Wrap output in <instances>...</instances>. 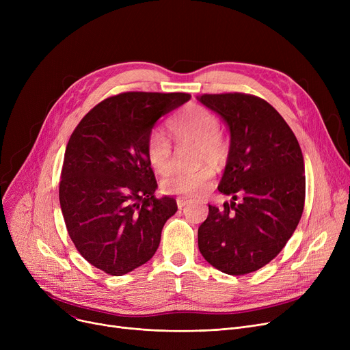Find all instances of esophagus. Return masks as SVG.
<instances>
[{
    "instance_id": "esophagus-1",
    "label": "esophagus",
    "mask_w": 350,
    "mask_h": 350,
    "mask_svg": "<svg viewBox=\"0 0 350 350\" xmlns=\"http://www.w3.org/2000/svg\"><path fill=\"white\" fill-rule=\"evenodd\" d=\"M176 203H177V207L181 210L183 207H186L189 203H190V200H187V198H181V197H178L177 200H176Z\"/></svg>"
}]
</instances>
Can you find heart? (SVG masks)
<instances>
[{
	"label": "heart",
	"instance_id": "b5f03b06",
	"mask_svg": "<svg viewBox=\"0 0 350 350\" xmlns=\"http://www.w3.org/2000/svg\"><path fill=\"white\" fill-rule=\"evenodd\" d=\"M219 123L215 115L204 106L189 105L170 120L169 132L178 143H194L196 164L219 165L226 159V143L218 133ZM146 156L152 169L165 174L173 167L172 144L163 133L152 132L146 142ZM214 174L208 167L194 172H174L161 181L165 194L185 198H198L213 187Z\"/></svg>",
	"mask_w": 350,
	"mask_h": 350
}]
</instances>
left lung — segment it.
Here are the masks:
<instances>
[{
	"label": "left lung",
	"mask_w": 350,
	"mask_h": 350,
	"mask_svg": "<svg viewBox=\"0 0 350 350\" xmlns=\"http://www.w3.org/2000/svg\"><path fill=\"white\" fill-rule=\"evenodd\" d=\"M230 131V152L218 191L224 208L208 206L198 227V250L228 275L267 265L295 231L305 203V165L299 143L268 102L245 94L201 95ZM238 195L241 204L234 203Z\"/></svg>",
	"instance_id": "1"
}]
</instances>
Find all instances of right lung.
<instances>
[{"label": "right lung", "mask_w": 350, "mask_h": 350, "mask_svg": "<svg viewBox=\"0 0 350 350\" xmlns=\"http://www.w3.org/2000/svg\"><path fill=\"white\" fill-rule=\"evenodd\" d=\"M189 94L126 92L96 105L68 142L59 203L70 240L83 258L120 277L159 248L176 200L156 198L146 156L156 122L190 100Z\"/></svg>", "instance_id": "obj_1"}]
</instances>
